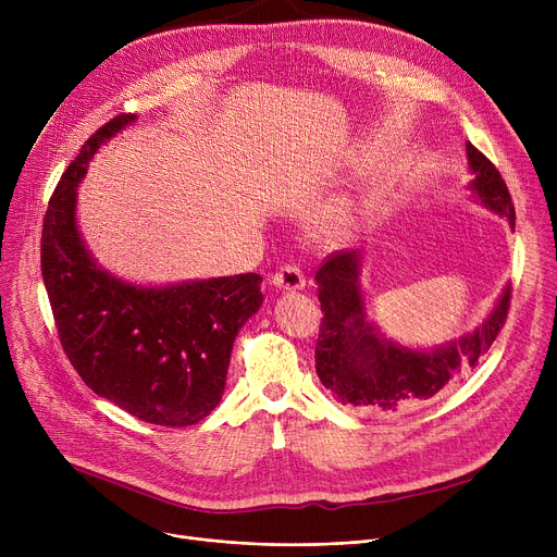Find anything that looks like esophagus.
Here are the masks:
<instances>
[{"label":"esophagus","mask_w":557,"mask_h":557,"mask_svg":"<svg viewBox=\"0 0 557 557\" xmlns=\"http://www.w3.org/2000/svg\"><path fill=\"white\" fill-rule=\"evenodd\" d=\"M273 286L280 288V290H302L307 280L302 275V271L298 267H294V263H286V267H282L275 275H273Z\"/></svg>","instance_id":"1"}]
</instances>
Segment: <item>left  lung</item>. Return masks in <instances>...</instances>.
<instances>
[{"label":"left lung","instance_id":"8db88e82","mask_svg":"<svg viewBox=\"0 0 557 557\" xmlns=\"http://www.w3.org/2000/svg\"><path fill=\"white\" fill-rule=\"evenodd\" d=\"M467 164L474 173L470 191L490 212L506 216L515 227V205L496 166L467 141ZM361 252L338 250L315 273L323 323L315 343V372L343 404L384 413H404L441 391L479 363L502 332L510 286L496 300L483 323L456 341L431 349L406 347L386 338L368 318L359 284Z\"/></svg>","mask_w":557,"mask_h":557}]
</instances>
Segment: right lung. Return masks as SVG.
Listing matches in <instances>:
<instances>
[{"label": "right lung", "mask_w": 557, "mask_h": 557, "mask_svg": "<svg viewBox=\"0 0 557 557\" xmlns=\"http://www.w3.org/2000/svg\"><path fill=\"white\" fill-rule=\"evenodd\" d=\"M135 120L114 116L63 173L42 225V280L85 386L141 422L175 429L208 418L221 401L234 338L263 302L261 277L144 286L99 267L76 225V187L99 146Z\"/></svg>", "instance_id": "obj_1"}]
</instances>
